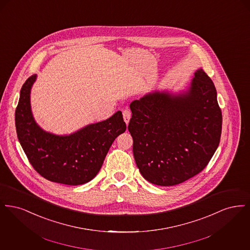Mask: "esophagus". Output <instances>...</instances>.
I'll use <instances>...</instances> for the list:
<instances>
[{
    "instance_id": "esophagus-1",
    "label": "esophagus",
    "mask_w": 250,
    "mask_h": 250,
    "mask_svg": "<svg viewBox=\"0 0 250 250\" xmlns=\"http://www.w3.org/2000/svg\"><path fill=\"white\" fill-rule=\"evenodd\" d=\"M123 117H124V120H125V124H126V125H128L129 120H130L131 118L130 110H129V109H125V110L123 111Z\"/></svg>"
}]
</instances>
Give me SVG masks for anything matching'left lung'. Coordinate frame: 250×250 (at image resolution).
Instances as JSON below:
<instances>
[{
	"mask_svg": "<svg viewBox=\"0 0 250 250\" xmlns=\"http://www.w3.org/2000/svg\"><path fill=\"white\" fill-rule=\"evenodd\" d=\"M128 130L143 178L162 187L181 184L208 165L220 142L222 113L214 83L198 69L188 91H155L130 104Z\"/></svg>",
	"mask_w": 250,
	"mask_h": 250,
	"instance_id": "8db88e82",
	"label": "left lung"
}]
</instances>
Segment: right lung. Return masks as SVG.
<instances>
[{
  "label": "right lung",
  "instance_id": "add662e5",
  "mask_svg": "<svg viewBox=\"0 0 250 250\" xmlns=\"http://www.w3.org/2000/svg\"><path fill=\"white\" fill-rule=\"evenodd\" d=\"M36 75L22 85L15 112L18 139L31 165L48 181L79 186L95 178L114 140L126 129L122 111L68 136L43 130L33 117L31 88Z\"/></svg>",
  "mask_w": 250,
  "mask_h": 250
}]
</instances>
